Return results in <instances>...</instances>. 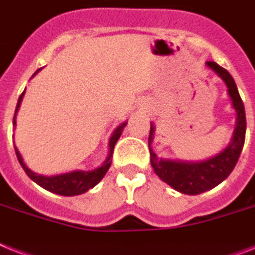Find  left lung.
I'll return each instance as SVG.
<instances>
[{
	"mask_svg": "<svg viewBox=\"0 0 255 255\" xmlns=\"http://www.w3.org/2000/svg\"><path fill=\"white\" fill-rule=\"evenodd\" d=\"M207 65L215 70L217 76L224 81L228 86V93L231 95L233 107L237 111V126H236L233 138L231 144L221 152L219 156L203 162H182V161L161 160L156 156L150 148L153 140L154 127L150 124L149 132V153H150V163L156 174L166 182L167 185L187 195H198L202 192L214 188L219 183L224 181L235 169L236 163L239 161L240 154L244 148L246 133V117L244 102H242L240 93L237 90L236 82L229 72L221 68L215 61H207Z\"/></svg>",
	"mask_w": 255,
	"mask_h": 255,
	"instance_id": "left-lung-1",
	"label": "left lung"
}]
</instances>
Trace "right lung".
<instances>
[{
	"instance_id": "obj_1",
	"label": "right lung",
	"mask_w": 255,
	"mask_h": 255,
	"mask_svg": "<svg viewBox=\"0 0 255 255\" xmlns=\"http://www.w3.org/2000/svg\"><path fill=\"white\" fill-rule=\"evenodd\" d=\"M38 72V70H36ZM23 94L19 95V99H18V105H16L15 109V114L18 111L20 106V102H22V99H23ZM13 124H15V117L13 118ZM126 124L123 123L122 126L114 131L113 136L110 138L109 146H110V153L109 157H107V160L105 161L102 166L98 167V169H95L93 171H82V170H77V171H72V173H67V174H60V175H52V177H45V175H40L36 174L34 171H31L28 167L26 166V163L23 162L22 160V157H20V153L18 152V149L15 148V153H16V158L19 161L20 166L23 167V170L26 171V174L35 182V183H38L39 186H41L45 190H48L51 192H55V194H59V195H64V196H73V195H80V194H84L88 190L94 187L97 183H98L105 174L107 173V170L111 166V157H113L114 153V148H115V144H117L118 138L121 137L122 132H123L124 127H126Z\"/></svg>"
}]
</instances>
